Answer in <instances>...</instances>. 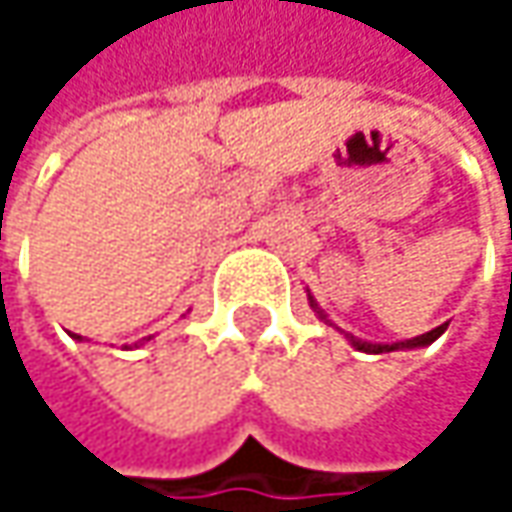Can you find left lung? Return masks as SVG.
Masks as SVG:
<instances>
[{
	"label": "left lung",
	"mask_w": 512,
	"mask_h": 512,
	"mask_svg": "<svg viewBox=\"0 0 512 512\" xmlns=\"http://www.w3.org/2000/svg\"><path fill=\"white\" fill-rule=\"evenodd\" d=\"M445 329H448V323L430 329L427 335H418V338H412V341H403V344H364V341H356V338H353V344H356L358 350H364V353H391V350H400V347H427V344H433Z\"/></svg>",
	"instance_id": "8db88e82"
}]
</instances>
